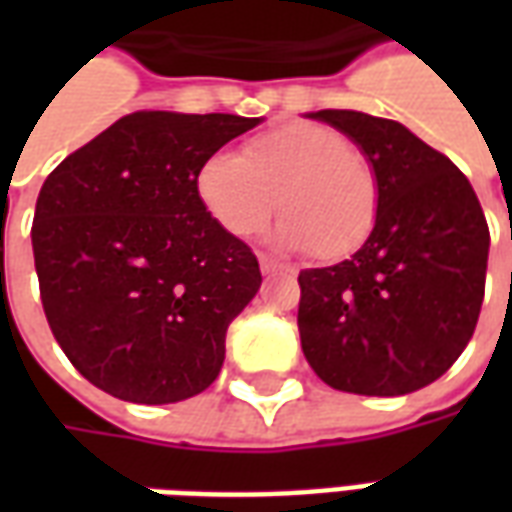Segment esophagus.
<instances>
[{"label": "esophagus", "mask_w": 512, "mask_h": 512, "mask_svg": "<svg viewBox=\"0 0 512 512\" xmlns=\"http://www.w3.org/2000/svg\"><path fill=\"white\" fill-rule=\"evenodd\" d=\"M260 271H263V277H271V274H277V271H288V266L274 260V257L260 255Z\"/></svg>", "instance_id": "obj_1"}]
</instances>
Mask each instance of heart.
<instances>
[{
	"label": "heart",
	"instance_id": "1",
	"mask_svg": "<svg viewBox=\"0 0 512 512\" xmlns=\"http://www.w3.org/2000/svg\"><path fill=\"white\" fill-rule=\"evenodd\" d=\"M197 194L213 222L233 238L263 230L274 208L285 213L274 241L340 260L365 244L378 219L373 169L345 136L290 123L255 136L244 156L219 150L197 172Z\"/></svg>",
	"mask_w": 512,
	"mask_h": 512
}]
</instances>
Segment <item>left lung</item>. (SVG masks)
Returning <instances> with one entry per match:
<instances>
[{
	"instance_id": "obj_1",
	"label": "left lung",
	"mask_w": 512,
	"mask_h": 512,
	"mask_svg": "<svg viewBox=\"0 0 512 512\" xmlns=\"http://www.w3.org/2000/svg\"><path fill=\"white\" fill-rule=\"evenodd\" d=\"M354 142L378 183V219L354 255L299 274L301 351L321 381L397 397L433 384L469 345L488 268L472 183L403 123L307 112Z\"/></svg>"
}]
</instances>
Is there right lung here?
Wrapping results in <instances>:
<instances>
[{
    "label": "right lung",
    "mask_w": 512,
    "mask_h": 512,
    "mask_svg": "<svg viewBox=\"0 0 512 512\" xmlns=\"http://www.w3.org/2000/svg\"><path fill=\"white\" fill-rule=\"evenodd\" d=\"M263 117L134 112L51 172L32 252L57 343L128 403H178L216 381L227 326L260 288L252 249L202 208L197 172Z\"/></svg>",
    "instance_id": "right-lung-1"
}]
</instances>
